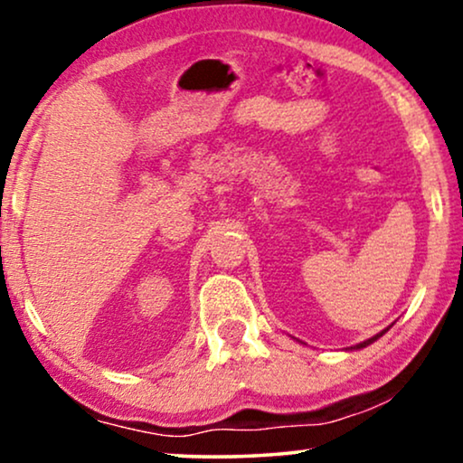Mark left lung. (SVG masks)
I'll return each instance as SVG.
<instances>
[{
  "label": "left lung",
  "mask_w": 463,
  "mask_h": 463,
  "mask_svg": "<svg viewBox=\"0 0 463 463\" xmlns=\"http://www.w3.org/2000/svg\"><path fill=\"white\" fill-rule=\"evenodd\" d=\"M385 331H388V328H385ZM385 331H382V333H377V335H375V337H371V339H366V341H363V344H358V345H354V347H352V350H360V347H366V345H371V344H373V341H377V339H379V337H382V335H383V333H385Z\"/></svg>",
  "instance_id": "1"
}]
</instances>
